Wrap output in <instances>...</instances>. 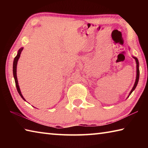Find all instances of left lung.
Returning a JSON list of instances; mask_svg holds the SVG:
<instances>
[{"instance_id":"obj_1","label":"left lung","mask_w":148,"mask_h":148,"mask_svg":"<svg viewBox=\"0 0 148 148\" xmlns=\"http://www.w3.org/2000/svg\"><path fill=\"white\" fill-rule=\"evenodd\" d=\"M134 57V59L136 60V81H135V83H134V85L133 87H132V90L131 91V92H130L129 93V95H131L132 93V92L134 91V90L135 89V88H136V87L137 86L138 84V79H139V75H140V71H139V62H138V59L136 58V57Z\"/></svg>"}]
</instances>
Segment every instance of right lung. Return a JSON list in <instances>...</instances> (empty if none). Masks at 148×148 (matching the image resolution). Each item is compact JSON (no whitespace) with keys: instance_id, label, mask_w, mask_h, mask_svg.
Here are the masks:
<instances>
[{"instance_id":"1","label":"right lung","mask_w":148,"mask_h":148,"mask_svg":"<svg viewBox=\"0 0 148 148\" xmlns=\"http://www.w3.org/2000/svg\"><path fill=\"white\" fill-rule=\"evenodd\" d=\"M23 48H21L19 49V50L18 51V53H17V55L16 56V57L14 58V63H13V74H14V79H15V82H16V88L17 91H18L19 94L20 96L21 97V98L23 99L24 101H25V99L23 98V95H22L21 91H20V89H19V85H18V82H17V74H16V69H17V61H18V59L20 57V55L21 53V51L22 50H23Z\"/></svg>"}]
</instances>
